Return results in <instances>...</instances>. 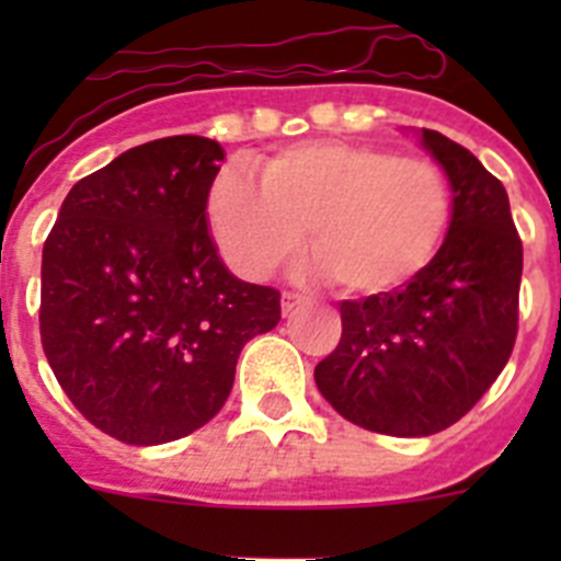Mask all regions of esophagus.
I'll list each match as a JSON object with an SVG mask.
<instances>
[{
    "instance_id": "esophagus-1",
    "label": "esophagus",
    "mask_w": 561,
    "mask_h": 561,
    "mask_svg": "<svg viewBox=\"0 0 561 561\" xmlns=\"http://www.w3.org/2000/svg\"><path fill=\"white\" fill-rule=\"evenodd\" d=\"M304 304H306L304 295H295V291H284V300H280V309H284V317H291Z\"/></svg>"
}]
</instances>
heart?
Listing matches in <instances>:
<instances>
[{
    "label": "heart",
    "instance_id": "1",
    "mask_svg": "<svg viewBox=\"0 0 561 561\" xmlns=\"http://www.w3.org/2000/svg\"><path fill=\"white\" fill-rule=\"evenodd\" d=\"M453 219L447 173L368 142L309 140L272 153L257 182L221 171L207 225L232 272L261 280L309 241L314 272L348 295L376 297L427 270Z\"/></svg>",
    "mask_w": 561,
    "mask_h": 561
}]
</instances>
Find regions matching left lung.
Segmentation results:
<instances>
[{
    "label": "left lung",
    "mask_w": 561,
    "mask_h": 561,
    "mask_svg": "<svg viewBox=\"0 0 561 561\" xmlns=\"http://www.w3.org/2000/svg\"><path fill=\"white\" fill-rule=\"evenodd\" d=\"M419 140L453 191L447 238L408 286L342 300L340 345L314 368L342 419L399 438L453 427L492 388L517 340L523 277L503 182L433 128Z\"/></svg>",
    "instance_id": "8db88e82"
}]
</instances>
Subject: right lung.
<instances>
[{"label":"right lung","instance_id":"right-lung-1","mask_svg":"<svg viewBox=\"0 0 561 561\" xmlns=\"http://www.w3.org/2000/svg\"><path fill=\"white\" fill-rule=\"evenodd\" d=\"M216 140L128 148L67 193L42 255V345L69 401L112 438L153 447L225 408L241 348L280 291L238 280L207 232Z\"/></svg>","mask_w":561,"mask_h":561}]
</instances>
